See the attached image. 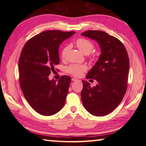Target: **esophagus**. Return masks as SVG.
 I'll return each mask as SVG.
<instances>
[{
	"label": "esophagus",
	"mask_w": 146,
	"mask_h": 146,
	"mask_svg": "<svg viewBox=\"0 0 146 146\" xmlns=\"http://www.w3.org/2000/svg\"><path fill=\"white\" fill-rule=\"evenodd\" d=\"M71 80H72V81H73V82H75V81H78L79 80L76 79V78H71Z\"/></svg>",
	"instance_id": "obj_1"
}]
</instances>
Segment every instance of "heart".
I'll return each instance as SVG.
<instances>
[{
    "instance_id": "heart-1",
    "label": "heart",
    "mask_w": 146,
    "mask_h": 146,
    "mask_svg": "<svg viewBox=\"0 0 146 146\" xmlns=\"http://www.w3.org/2000/svg\"><path fill=\"white\" fill-rule=\"evenodd\" d=\"M76 44L81 52L83 54H88L94 49V44L89 39L85 38H78L76 41ZM70 48L69 46H66L63 49L61 52V56L65 58L68 49ZM87 70V67L85 64H72L68 66L67 68V71L71 75L75 76H80L84 71Z\"/></svg>"
}]
</instances>
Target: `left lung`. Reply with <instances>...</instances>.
<instances>
[{
	"instance_id": "1",
	"label": "left lung",
	"mask_w": 146,
	"mask_h": 146,
	"mask_svg": "<svg viewBox=\"0 0 146 146\" xmlns=\"http://www.w3.org/2000/svg\"><path fill=\"white\" fill-rule=\"evenodd\" d=\"M82 35L96 40L102 51L98 61L86 76L87 79L97 80V85L91 87L88 82L82 80V103L93 115H106L115 109L125 94L129 56L123 43L105 32L91 30Z\"/></svg>"
}]
</instances>
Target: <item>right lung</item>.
<instances>
[{"instance_id": "add662e5", "label": "right lung", "mask_w": 146, "mask_h": 146, "mask_svg": "<svg viewBox=\"0 0 146 146\" xmlns=\"http://www.w3.org/2000/svg\"><path fill=\"white\" fill-rule=\"evenodd\" d=\"M75 32L46 31L29 39L19 60V84L28 104L42 115H52L63 107L71 78L63 75L49 80L51 71L60 63L58 49Z\"/></svg>"}]
</instances>
